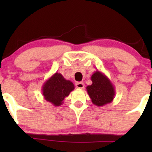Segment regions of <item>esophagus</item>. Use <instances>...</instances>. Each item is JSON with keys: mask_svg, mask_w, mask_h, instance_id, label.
I'll return each mask as SVG.
<instances>
[{"mask_svg": "<svg viewBox=\"0 0 152 152\" xmlns=\"http://www.w3.org/2000/svg\"><path fill=\"white\" fill-rule=\"evenodd\" d=\"M76 87L78 88H84V84H83V83H82V82H77V83H76Z\"/></svg>", "mask_w": 152, "mask_h": 152, "instance_id": "1", "label": "esophagus"}]
</instances>
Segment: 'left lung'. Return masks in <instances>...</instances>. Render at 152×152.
Masks as SVG:
<instances>
[{
  "label": "left lung",
  "instance_id": "left-lung-1",
  "mask_svg": "<svg viewBox=\"0 0 152 152\" xmlns=\"http://www.w3.org/2000/svg\"><path fill=\"white\" fill-rule=\"evenodd\" d=\"M92 84L86 87L87 93L94 105L105 106L112 102L115 96V88L109 78L99 71L92 74Z\"/></svg>",
  "mask_w": 152,
  "mask_h": 152
}]
</instances>
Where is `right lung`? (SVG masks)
<instances>
[{"instance_id":"right-lung-1","label":"right lung","mask_w":152,"mask_h":152,"mask_svg":"<svg viewBox=\"0 0 152 152\" xmlns=\"http://www.w3.org/2000/svg\"><path fill=\"white\" fill-rule=\"evenodd\" d=\"M74 85L64 78L60 73H55L46 80L42 86L43 98L53 106L62 105L64 99L74 89Z\"/></svg>"}]
</instances>
